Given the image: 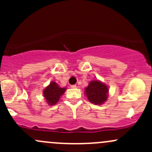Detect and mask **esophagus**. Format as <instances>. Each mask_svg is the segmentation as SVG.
Masks as SVG:
<instances>
[{
  "instance_id": "1",
  "label": "esophagus",
  "mask_w": 152,
  "mask_h": 152,
  "mask_svg": "<svg viewBox=\"0 0 152 152\" xmlns=\"http://www.w3.org/2000/svg\"><path fill=\"white\" fill-rule=\"evenodd\" d=\"M70 87H72V88H76V85H70Z\"/></svg>"
}]
</instances>
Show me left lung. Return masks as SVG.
<instances>
[{"label":"left lung","mask_w":152,"mask_h":152,"mask_svg":"<svg viewBox=\"0 0 152 152\" xmlns=\"http://www.w3.org/2000/svg\"><path fill=\"white\" fill-rule=\"evenodd\" d=\"M108 88L104 83L97 80L92 81L85 88L87 99L95 104H102L107 99Z\"/></svg>","instance_id":"left-lung-1"}]
</instances>
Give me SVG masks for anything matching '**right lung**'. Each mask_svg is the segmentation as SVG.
Listing matches in <instances>:
<instances>
[{"label": "right lung", "instance_id": "1", "mask_svg": "<svg viewBox=\"0 0 152 152\" xmlns=\"http://www.w3.org/2000/svg\"><path fill=\"white\" fill-rule=\"evenodd\" d=\"M66 88L60 87L56 82H51L44 90L43 95L49 105H54L59 102L60 96L63 95Z\"/></svg>", "mask_w": 152, "mask_h": 152}]
</instances>
